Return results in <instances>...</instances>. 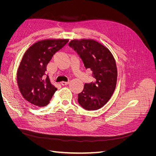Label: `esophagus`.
I'll list each match as a JSON object with an SVG mask.
<instances>
[{
  "label": "esophagus",
  "mask_w": 156,
  "mask_h": 156,
  "mask_svg": "<svg viewBox=\"0 0 156 156\" xmlns=\"http://www.w3.org/2000/svg\"><path fill=\"white\" fill-rule=\"evenodd\" d=\"M60 84H62V86L67 85V84H69V81H68V82H64V81H62V82H61V83H60Z\"/></svg>",
  "instance_id": "34e87169"
}]
</instances>
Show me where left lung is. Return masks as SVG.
<instances>
[{"mask_svg": "<svg viewBox=\"0 0 156 156\" xmlns=\"http://www.w3.org/2000/svg\"><path fill=\"white\" fill-rule=\"evenodd\" d=\"M81 58L86 69L92 72L93 81L84 84L78 102L88 111L104 106L115 92L117 81L115 59L110 50L94 40H72L69 43Z\"/></svg>", "mask_w": 156, "mask_h": 156, "instance_id": "obj_1", "label": "left lung"}]
</instances>
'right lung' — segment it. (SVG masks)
Returning <instances> with one entry per match:
<instances>
[{
    "mask_svg": "<svg viewBox=\"0 0 156 156\" xmlns=\"http://www.w3.org/2000/svg\"><path fill=\"white\" fill-rule=\"evenodd\" d=\"M68 39H47L36 42L23 55L17 69V82L23 97L37 107L50 102L56 88L45 77L47 65L53 56L68 43Z\"/></svg>",
    "mask_w": 156,
    "mask_h": 156,
    "instance_id": "obj_1",
    "label": "right lung"
}]
</instances>
